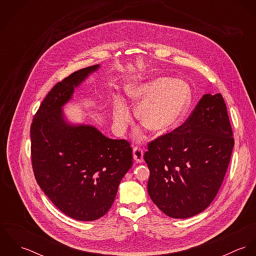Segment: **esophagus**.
Masks as SVG:
<instances>
[{
	"mask_svg": "<svg viewBox=\"0 0 256 256\" xmlns=\"http://www.w3.org/2000/svg\"><path fill=\"white\" fill-rule=\"evenodd\" d=\"M133 158L136 162H142L144 160V150L140 146L133 148Z\"/></svg>",
	"mask_w": 256,
	"mask_h": 256,
	"instance_id": "esophagus-1",
	"label": "esophagus"
}]
</instances>
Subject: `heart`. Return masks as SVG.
I'll use <instances>...</instances> for the list:
<instances>
[{
	"mask_svg": "<svg viewBox=\"0 0 256 256\" xmlns=\"http://www.w3.org/2000/svg\"><path fill=\"white\" fill-rule=\"evenodd\" d=\"M133 104H138L136 116L152 132L164 133L182 119L190 102L188 86L170 78H154L132 86L127 90ZM131 120L126 104L117 100L113 108V122L118 132H123Z\"/></svg>",
	"mask_w": 256,
	"mask_h": 256,
	"instance_id": "1",
	"label": "heart"
}]
</instances>
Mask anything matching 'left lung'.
Wrapping results in <instances>:
<instances>
[{"label":"left lung","mask_w":256,"mask_h":256,"mask_svg":"<svg viewBox=\"0 0 256 256\" xmlns=\"http://www.w3.org/2000/svg\"><path fill=\"white\" fill-rule=\"evenodd\" d=\"M234 145L222 94H204L182 126L148 145L152 202L174 219L204 211L219 191Z\"/></svg>","instance_id":"left-lung-1"}]
</instances>
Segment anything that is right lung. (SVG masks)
<instances>
[{"instance_id": "obj_1", "label": "right lung", "mask_w": 256, "mask_h": 256, "mask_svg": "<svg viewBox=\"0 0 256 256\" xmlns=\"http://www.w3.org/2000/svg\"><path fill=\"white\" fill-rule=\"evenodd\" d=\"M100 65L57 82L42 102L30 127L32 160L38 185L65 215L78 220L104 216L119 183L133 166L126 140H112L92 125L71 124L63 106Z\"/></svg>"}]
</instances>
